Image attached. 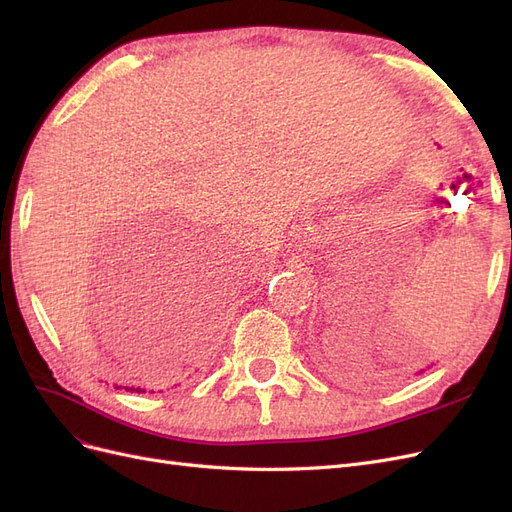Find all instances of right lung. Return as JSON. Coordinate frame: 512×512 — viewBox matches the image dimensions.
Returning a JSON list of instances; mask_svg holds the SVG:
<instances>
[{
	"label": "right lung",
	"mask_w": 512,
	"mask_h": 512,
	"mask_svg": "<svg viewBox=\"0 0 512 512\" xmlns=\"http://www.w3.org/2000/svg\"><path fill=\"white\" fill-rule=\"evenodd\" d=\"M119 389V386H117ZM126 391H136V393H145V389H141V386H138V389H134V386H126Z\"/></svg>",
	"instance_id": "1"
}]
</instances>
